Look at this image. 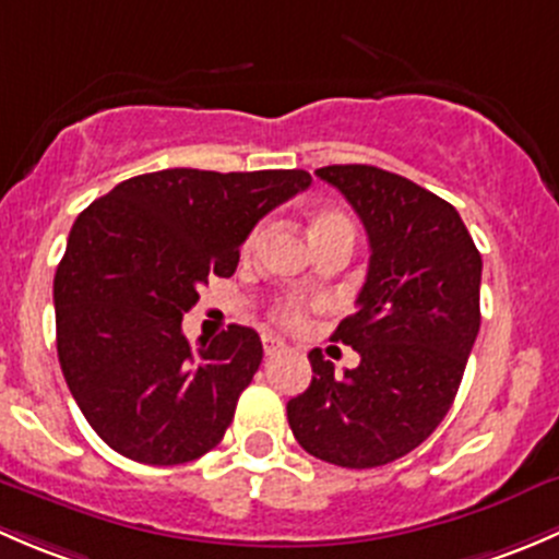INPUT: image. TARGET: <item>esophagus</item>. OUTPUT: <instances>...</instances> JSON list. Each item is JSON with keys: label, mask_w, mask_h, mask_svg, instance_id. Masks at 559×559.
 <instances>
[{"label": "esophagus", "mask_w": 559, "mask_h": 559, "mask_svg": "<svg viewBox=\"0 0 559 559\" xmlns=\"http://www.w3.org/2000/svg\"><path fill=\"white\" fill-rule=\"evenodd\" d=\"M282 349H285V342H282V338L272 336V333H266V336H263V353L277 355V353H282Z\"/></svg>", "instance_id": "esophagus-1"}]
</instances>
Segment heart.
Here are the masks:
<instances>
[{"instance_id": "heart-1", "label": "heart", "mask_w": 559, "mask_h": 559, "mask_svg": "<svg viewBox=\"0 0 559 559\" xmlns=\"http://www.w3.org/2000/svg\"><path fill=\"white\" fill-rule=\"evenodd\" d=\"M333 231L353 234V223H349L342 212H333V210H322L312 217V239H320ZM258 234H261V228H252V231L247 234L245 252H250L252 247H255ZM274 320H277L285 331H304V328L309 325V304L301 301V298H287V301L280 304L277 312H274Z\"/></svg>"}]
</instances>
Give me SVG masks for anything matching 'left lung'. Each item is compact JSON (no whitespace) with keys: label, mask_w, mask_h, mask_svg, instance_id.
Masks as SVG:
<instances>
[{"label":"left lung","mask_w":559,"mask_h":559,"mask_svg":"<svg viewBox=\"0 0 559 559\" xmlns=\"http://www.w3.org/2000/svg\"><path fill=\"white\" fill-rule=\"evenodd\" d=\"M368 234L358 309L333 338L360 355L333 371L309 353L312 384L287 401L293 436L342 468H377L417 450L450 412L479 333L481 255L450 201L366 164L322 166Z\"/></svg>","instance_id":"8db88e82"}]
</instances>
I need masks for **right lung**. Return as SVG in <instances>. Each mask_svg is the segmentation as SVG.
Segmentation results:
<instances>
[{
    "mask_svg": "<svg viewBox=\"0 0 559 559\" xmlns=\"http://www.w3.org/2000/svg\"><path fill=\"white\" fill-rule=\"evenodd\" d=\"M304 169H164L120 182L74 221L56 269L59 364L91 428L145 465L191 463L221 444L263 344L228 325L199 349L182 314L231 277L263 215L307 191Z\"/></svg>",
    "mask_w": 559,
    "mask_h": 559,
    "instance_id": "obj_1",
    "label": "right lung"
}]
</instances>
